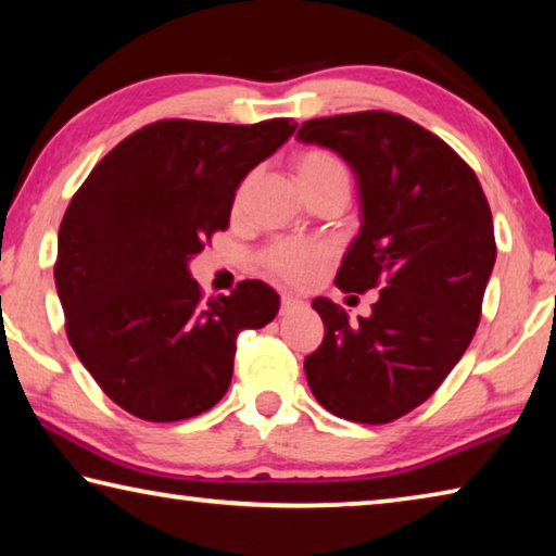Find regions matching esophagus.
<instances>
[{"instance_id":"1","label":"esophagus","mask_w":556,"mask_h":556,"mask_svg":"<svg viewBox=\"0 0 556 556\" xmlns=\"http://www.w3.org/2000/svg\"><path fill=\"white\" fill-rule=\"evenodd\" d=\"M304 306V301L294 294H281V314H291L296 312V308Z\"/></svg>"}]
</instances>
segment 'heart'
I'll list each match as a JSON object with an SVG mask.
<instances>
[{
    "label": "heart",
    "mask_w": 556,
    "mask_h": 556,
    "mask_svg": "<svg viewBox=\"0 0 556 556\" xmlns=\"http://www.w3.org/2000/svg\"><path fill=\"white\" fill-rule=\"evenodd\" d=\"M294 172L301 188H312L316 184H324L328 178H348V172L341 159L326 149H304L294 156ZM248 184L240 186L238 199H244ZM328 257L326 244H308L296 240H281L265 252V267L281 279L291 281V285H306L312 281L318 269H321L324 260Z\"/></svg>",
    "instance_id": "obj_1"
}]
</instances>
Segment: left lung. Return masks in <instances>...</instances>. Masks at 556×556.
Segmentation results:
<instances>
[{"mask_svg": "<svg viewBox=\"0 0 556 556\" xmlns=\"http://www.w3.org/2000/svg\"><path fill=\"white\" fill-rule=\"evenodd\" d=\"M296 139L351 166L361 230L336 285L380 289L370 316L316 296L324 343L304 361L336 417L388 425L419 407L466 353L495 265L493 215L476 174L446 142L392 112L318 117Z\"/></svg>", "mask_w": 556, "mask_h": 556, "instance_id": "left-lung-1", "label": "left lung"}]
</instances>
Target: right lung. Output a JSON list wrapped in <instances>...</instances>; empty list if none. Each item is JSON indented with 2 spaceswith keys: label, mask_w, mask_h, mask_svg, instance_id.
I'll list each match as a JSON object with an SVG mask.
<instances>
[{
  "label": "right lung",
  "mask_w": 556,
  "mask_h": 556,
  "mask_svg": "<svg viewBox=\"0 0 556 556\" xmlns=\"http://www.w3.org/2000/svg\"><path fill=\"white\" fill-rule=\"evenodd\" d=\"M294 129L291 119L154 122L73 195L55 289L75 355L122 409L147 421L208 412L230 388L238 333L277 316L279 294L257 279L203 301L188 262L228 228L242 178Z\"/></svg>",
  "instance_id": "1"
}]
</instances>
